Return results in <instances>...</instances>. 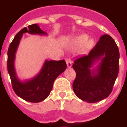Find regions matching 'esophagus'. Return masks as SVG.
Instances as JSON below:
<instances>
[{
	"label": "esophagus",
	"instance_id": "obj_1",
	"mask_svg": "<svg viewBox=\"0 0 127 127\" xmlns=\"http://www.w3.org/2000/svg\"><path fill=\"white\" fill-rule=\"evenodd\" d=\"M66 64H67V66L68 68H70L72 67V62L70 59H66L65 60Z\"/></svg>",
	"mask_w": 127,
	"mask_h": 127
}]
</instances>
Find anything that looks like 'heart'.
Masks as SVG:
<instances>
[{
    "mask_svg": "<svg viewBox=\"0 0 127 127\" xmlns=\"http://www.w3.org/2000/svg\"><path fill=\"white\" fill-rule=\"evenodd\" d=\"M89 37L86 34H82L75 37L70 41L69 48L72 49L80 48L85 46V50L88 51L92 48L94 44L93 39H88Z\"/></svg>",
    "mask_w": 127,
    "mask_h": 127,
    "instance_id": "1",
    "label": "heart"
}]
</instances>
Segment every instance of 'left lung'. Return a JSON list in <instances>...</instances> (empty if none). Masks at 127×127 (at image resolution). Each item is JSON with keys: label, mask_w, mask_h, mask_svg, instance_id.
<instances>
[{"label": "left lung", "mask_w": 127, "mask_h": 127, "mask_svg": "<svg viewBox=\"0 0 127 127\" xmlns=\"http://www.w3.org/2000/svg\"><path fill=\"white\" fill-rule=\"evenodd\" d=\"M119 59L114 39L109 35H102L89 55L75 60L72 65L76 73L72 85L76 96L89 103L107 98L118 74Z\"/></svg>", "instance_id": "left-lung-1"}]
</instances>
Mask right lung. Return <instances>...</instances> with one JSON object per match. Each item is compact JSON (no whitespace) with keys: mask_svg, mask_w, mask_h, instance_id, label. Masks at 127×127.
Here are the masks:
<instances>
[{"mask_svg":"<svg viewBox=\"0 0 127 127\" xmlns=\"http://www.w3.org/2000/svg\"><path fill=\"white\" fill-rule=\"evenodd\" d=\"M48 35L37 24L25 27L16 35L10 44L7 51V70L14 92L19 97L30 102H40L49 96L57 77L65 70L67 65L64 60L60 61L46 60L40 71L30 79H21L15 69L16 54L23 33Z\"/></svg>","mask_w":127,"mask_h":127,"instance_id":"add662e5","label":"right lung"}]
</instances>
